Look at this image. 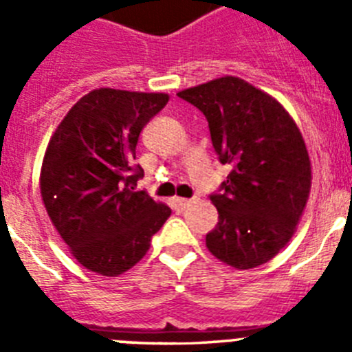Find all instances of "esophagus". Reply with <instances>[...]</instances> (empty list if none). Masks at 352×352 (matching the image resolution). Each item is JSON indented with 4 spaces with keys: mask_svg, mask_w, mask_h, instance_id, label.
Listing matches in <instances>:
<instances>
[{
    "mask_svg": "<svg viewBox=\"0 0 352 352\" xmlns=\"http://www.w3.org/2000/svg\"><path fill=\"white\" fill-rule=\"evenodd\" d=\"M174 203H176V206L179 208V210H185V208H188L192 204L190 199H183V197H176L174 199Z\"/></svg>",
    "mask_w": 352,
    "mask_h": 352,
    "instance_id": "1",
    "label": "esophagus"
}]
</instances>
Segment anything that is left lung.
<instances>
[{"instance_id":"left-lung-1","label":"left lung","mask_w":352,"mask_h":352,"mask_svg":"<svg viewBox=\"0 0 352 352\" xmlns=\"http://www.w3.org/2000/svg\"><path fill=\"white\" fill-rule=\"evenodd\" d=\"M206 116L211 142L232 170L211 195L219 223L206 247L236 270L257 268L296 232L312 186V166L296 121L272 95L234 76L178 93Z\"/></svg>"}]
</instances>
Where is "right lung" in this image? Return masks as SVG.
<instances>
[{
  "label": "right lung",
  "mask_w": 352,
  "mask_h": 352,
  "mask_svg": "<svg viewBox=\"0 0 352 352\" xmlns=\"http://www.w3.org/2000/svg\"><path fill=\"white\" fill-rule=\"evenodd\" d=\"M167 93L98 88L84 95L52 133L40 170L49 219L89 272L118 276L146 256L170 208L135 192L139 133Z\"/></svg>",
  "instance_id": "right-lung-1"
}]
</instances>
